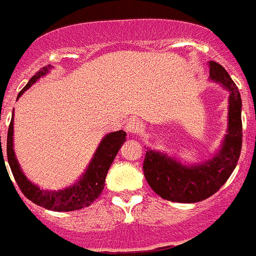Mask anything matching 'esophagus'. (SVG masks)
I'll list each match as a JSON object with an SVG mask.
<instances>
[{
    "mask_svg": "<svg viewBox=\"0 0 256 256\" xmlns=\"http://www.w3.org/2000/svg\"><path fill=\"white\" fill-rule=\"evenodd\" d=\"M143 124L136 120H130L127 123V126H126V130H127V133L129 134H139L143 132Z\"/></svg>",
    "mask_w": 256,
    "mask_h": 256,
    "instance_id": "obj_1",
    "label": "esophagus"
}]
</instances>
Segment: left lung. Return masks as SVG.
<instances>
[{"label":"left lung","instance_id":"left-lung-1","mask_svg":"<svg viewBox=\"0 0 256 256\" xmlns=\"http://www.w3.org/2000/svg\"><path fill=\"white\" fill-rule=\"evenodd\" d=\"M209 78L229 92L226 134L216 153L206 160L186 164L166 152L146 148L144 176L166 200L196 203L209 198L224 186L239 160L242 142L240 93L229 73L214 60H209Z\"/></svg>","mask_w":256,"mask_h":256}]
</instances>
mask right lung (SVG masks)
<instances>
[{
    "instance_id": "right-lung-1",
    "label": "right lung",
    "mask_w": 256,
    "mask_h": 256,
    "mask_svg": "<svg viewBox=\"0 0 256 256\" xmlns=\"http://www.w3.org/2000/svg\"><path fill=\"white\" fill-rule=\"evenodd\" d=\"M52 66L48 64L47 67H43L34 77L30 80V82L24 86V90L18 93V100L32 84L37 82L40 78L50 73L52 70ZM14 116L12 114L11 123L8 127V133H7V160L11 168L12 174L14 176V180L18 184L22 193L27 196L31 202H34L37 206H43L48 210L53 212H72L78 210V209L90 206L98 196L102 194L104 189L106 176H107L110 166H112L116 156L123 143L126 142V132L117 130L108 133L103 136L100 146L96 149L90 164L86 168L84 173L78 178L76 183L72 186H66L58 190H46V189L40 188L37 184L32 183L22 170L18 160L16 158L14 149ZM0 146H1V136H0ZM1 160H4V154H2L1 146ZM6 166V164H4ZM7 170V169H6Z\"/></svg>"
}]
</instances>
